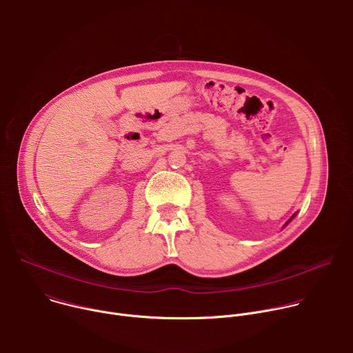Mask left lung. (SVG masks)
Returning <instances> with one entry per match:
<instances>
[{
	"label": "left lung",
	"mask_w": 353,
	"mask_h": 353,
	"mask_svg": "<svg viewBox=\"0 0 353 353\" xmlns=\"http://www.w3.org/2000/svg\"><path fill=\"white\" fill-rule=\"evenodd\" d=\"M292 218H293V216H292ZM292 218H290V219H292ZM290 219H289V221H288V222H290Z\"/></svg>",
	"instance_id": "left-lung-1"
}]
</instances>
